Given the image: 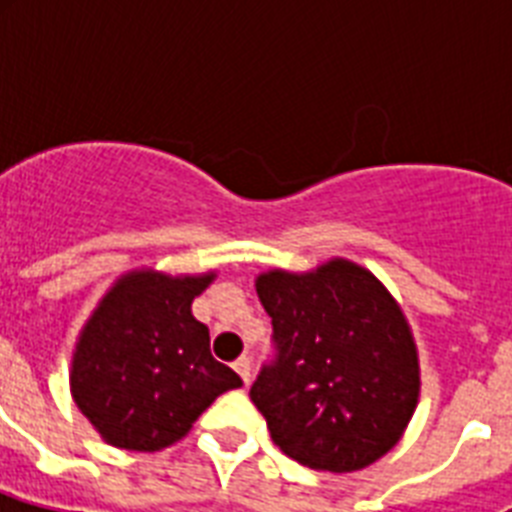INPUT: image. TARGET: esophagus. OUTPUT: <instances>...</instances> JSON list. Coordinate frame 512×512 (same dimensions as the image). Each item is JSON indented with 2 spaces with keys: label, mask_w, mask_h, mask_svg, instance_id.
Masks as SVG:
<instances>
[{
  "label": "esophagus",
  "mask_w": 512,
  "mask_h": 512,
  "mask_svg": "<svg viewBox=\"0 0 512 512\" xmlns=\"http://www.w3.org/2000/svg\"><path fill=\"white\" fill-rule=\"evenodd\" d=\"M233 369L239 372V377L244 380V385H249L252 382V358L249 356H241L233 361Z\"/></svg>",
  "instance_id": "obj_1"
}]
</instances>
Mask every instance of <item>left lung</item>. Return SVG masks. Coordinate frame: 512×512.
Wrapping results in <instances>:
<instances>
[{
  "mask_svg": "<svg viewBox=\"0 0 512 512\" xmlns=\"http://www.w3.org/2000/svg\"><path fill=\"white\" fill-rule=\"evenodd\" d=\"M257 297L276 358L249 388L273 444L313 470L372 465L404 436L420 398V358L401 305L361 265L265 271Z\"/></svg>",
  "mask_w": 512,
  "mask_h": 512,
  "instance_id": "1",
  "label": "left lung"
}]
</instances>
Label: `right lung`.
<instances>
[{"mask_svg": "<svg viewBox=\"0 0 512 512\" xmlns=\"http://www.w3.org/2000/svg\"><path fill=\"white\" fill-rule=\"evenodd\" d=\"M215 281L130 271L108 289L79 332L71 396L100 438L130 452L175 444L220 393L241 388L209 353V329L191 303Z\"/></svg>", "mask_w": 512, "mask_h": 512, "instance_id": "1", "label": "right lung"}]
</instances>
